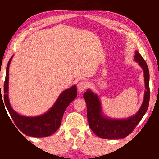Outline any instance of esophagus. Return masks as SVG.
<instances>
[{"label":"esophagus","mask_w":159,"mask_h":159,"mask_svg":"<svg viewBox=\"0 0 159 159\" xmlns=\"http://www.w3.org/2000/svg\"><path fill=\"white\" fill-rule=\"evenodd\" d=\"M88 87V83L87 81L82 80L78 84V89L80 92H82L86 88Z\"/></svg>","instance_id":"obj_1"}]
</instances>
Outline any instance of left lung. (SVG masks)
<instances>
[{
  "mask_svg": "<svg viewBox=\"0 0 159 159\" xmlns=\"http://www.w3.org/2000/svg\"><path fill=\"white\" fill-rule=\"evenodd\" d=\"M134 57L143 70L146 89L143 104L135 115L121 119L107 117L102 114V105L98 96L90 89H88L84 94V98L87 105V116L89 127L99 137L106 139L126 137L133 132L148 109L150 99L148 68L145 60L138 51L135 52Z\"/></svg>",
  "mask_w": 159,
  "mask_h": 159,
  "instance_id": "1",
  "label": "left lung"
}]
</instances>
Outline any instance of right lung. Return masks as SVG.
<instances>
[{
  "mask_svg": "<svg viewBox=\"0 0 159 159\" xmlns=\"http://www.w3.org/2000/svg\"><path fill=\"white\" fill-rule=\"evenodd\" d=\"M13 56L11 57L7 67L5 81L4 85V100L6 107L16 127L27 136L34 137H48L59 129L62 117L68 105L77 97L76 85H73L64 91L54 105L44 114L37 117H26L14 111L9 102L8 78L9 66Z\"/></svg>",
  "mask_w": 159,
  "mask_h": 159,
  "instance_id": "1",
  "label": "right lung"
}]
</instances>
